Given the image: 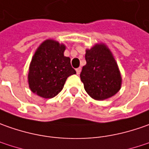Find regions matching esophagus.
I'll list each match as a JSON object with an SVG mask.
<instances>
[{
    "instance_id": "34e87169",
    "label": "esophagus",
    "mask_w": 149,
    "mask_h": 149,
    "mask_svg": "<svg viewBox=\"0 0 149 149\" xmlns=\"http://www.w3.org/2000/svg\"><path fill=\"white\" fill-rule=\"evenodd\" d=\"M76 71H77V74L79 75L80 73H81V68H77V69H76Z\"/></svg>"
}]
</instances>
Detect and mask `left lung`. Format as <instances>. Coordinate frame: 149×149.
Segmentation results:
<instances>
[{
    "instance_id": "left-lung-1",
    "label": "left lung",
    "mask_w": 149,
    "mask_h": 149,
    "mask_svg": "<svg viewBox=\"0 0 149 149\" xmlns=\"http://www.w3.org/2000/svg\"><path fill=\"white\" fill-rule=\"evenodd\" d=\"M86 64L80 77L84 88L91 98L97 100L108 99L120 91L121 75L110 50L104 44H95L86 50Z\"/></svg>"
}]
</instances>
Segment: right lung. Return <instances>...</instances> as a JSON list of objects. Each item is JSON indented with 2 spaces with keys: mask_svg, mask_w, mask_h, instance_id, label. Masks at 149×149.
Segmentation results:
<instances>
[{
  "mask_svg": "<svg viewBox=\"0 0 149 149\" xmlns=\"http://www.w3.org/2000/svg\"><path fill=\"white\" fill-rule=\"evenodd\" d=\"M64 44L54 39H47L39 45L29 65V86L34 94L49 99L63 90L67 78L76 74L65 57Z\"/></svg>",
  "mask_w": 149,
  "mask_h": 149,
  "instance_id": "1",
  "label": "right lung"
}]
</instances>
